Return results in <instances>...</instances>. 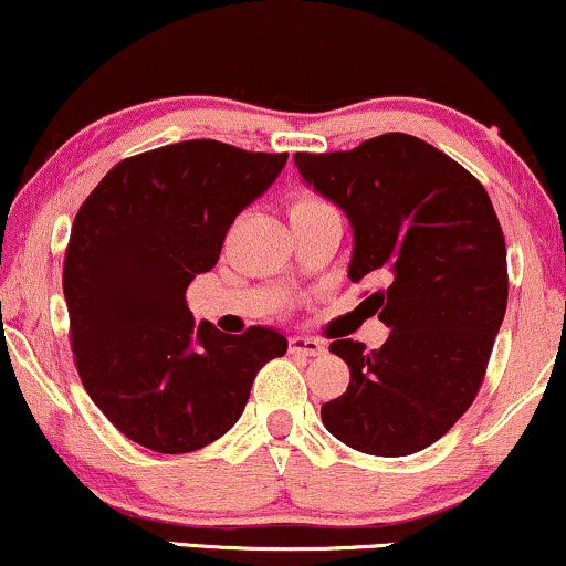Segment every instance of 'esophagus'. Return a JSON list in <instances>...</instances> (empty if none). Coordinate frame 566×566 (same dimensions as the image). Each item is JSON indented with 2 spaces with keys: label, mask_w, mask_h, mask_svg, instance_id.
I'll return each instance as SVG.
<instances>
[{
  "label": "esophagus",
  "mask_w": 566,
  "mask_h": 566,
  "mask_svg": "<svg viewBox=\"0 0 566 566\" xmlns=\"http://www.w3.org/2000/svg\"><path fill=\"white\" fill-rule=\"evenodd\" d=\"M289 349L294 352V355H304V357H317L325 352V344L317 342V338H310V336H291L289 338Z\"/></svg>",
  "instance_id": "34e87169"
}]
</instances>
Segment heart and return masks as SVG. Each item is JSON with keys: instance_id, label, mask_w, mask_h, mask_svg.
Masks as SVG:
<instances>
[{"instance_id": "obj_1", "label": "heart", "mask_w": 566, "mask_h": 566, "mask_svg": "<svg viewBox=\"0 0 566 566\" xmlns=\"http://www.w3.org/2000/svg\"><path fill=\"white\" fill-rule=\"evenodd\" d=\"M325 206H331L328 201H323L317 192L312 190H298L291 196L289 201V217H302V214H310V211H317V209H325Z\"/></svg>"}]
</instances>
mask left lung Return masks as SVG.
Listing matches in <instances>:
<instances>
[{
  "instance_id": "8db88e82",
  "label": "left lung",
  "mask_w": 566,
  "mask_h": 566,
  "mask_svg": "<svg viewBox=\"0 0 566 566\" xmlns=\"http://www.w3.org/2000/svg\"><path fill=\"white\" fill-rule=\"evenodd\" d=\"M294 161L347 211L352 281H387L363 302L391 328L381 349L331 344L349 365V387L321 408L325 429L368 455L418 453L474 402L506 315V241L488 190L402 132L352 150L296 153Z\"/></svg>"
}]
</instances>
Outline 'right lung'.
<instances>
[{
  "label": "right lung",
  "instance_id": "add662e5",
  "mask_svg": "<svg viewBox=\"0 0 566 566\" xmlns=\"http://www.w3.org/2000/svg\"><path fill=\"white\" fill-rule=\"evenodd\" d=\"M289 153L188 139L118 161L71 228L63 294L86 395L132 442L201 450L232 429L285 336H241L192 321L190 281L217 264L235 217L281 175Z\"/></svg>",
  "mask_w": 566,
  "mask_h": 566
}]
</instances>
